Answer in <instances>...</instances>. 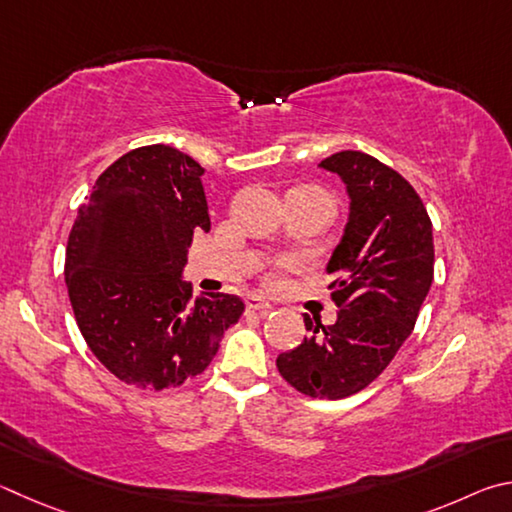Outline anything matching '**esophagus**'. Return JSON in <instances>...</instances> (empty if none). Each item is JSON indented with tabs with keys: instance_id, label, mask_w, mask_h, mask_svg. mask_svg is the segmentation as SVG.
Returning a JSON list of instances; mask_svg holds the SVG:
<instances>
[{
	"instance_id": "obj_1",
	"label": "esophagus",
	"mask_w": 512,
	"mask_h": 512,
	"mask_svg": "<svg viewBox=\"0 0 512 512\" xmlns=\"http://www.w3.org/2000/svg\"><path fill=\"white\" fill-rule=\"evenodd\" d=\"M247 310L249 312H270L272 310V303L263 301L261 297H249L247 299Z\"/></svg>"
}]
</instances>
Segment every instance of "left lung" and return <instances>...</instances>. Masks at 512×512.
Masks as SVG:
<instances>
[{
    "instance_id": "obj_1",
    "label": "left lung",
    "mask_w": 512,
    "mask_h": 512,
    "mask_svg": "<svg viewBox=\"0 0 512 512\" xmlns=\"http://www.w3.org/2000/svg\"><path fill=\"white\" fill-rule=\"evenodd\" d=\"M319 168L348 195V222L326 265L339 312L330 326L303 315L310 335L276 366L306 396L342 400L369 387L414 330L434 281V238L414 186L382 161L342 150Z\"/></svg>"
}]
</instances>
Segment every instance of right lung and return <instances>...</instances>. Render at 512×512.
<instances>
[{
    "label": "right lung",
    "mask_w": 512,
    "mask_h": 512,
    "mask_svg": "<svg viewBox=\"0 0 512 512\" xmlns=\"http://www.w3.org/2000/svg\"><path fill=\"white\" fill-rule=\"evenodd\" d=\"M204 168L182 150L125 152L80 204L65 258L76 324L98 362L137 389L179 387L218 353L245 303L184 281L193 233L209 231Z\"/></svg>",
    "instance_id": "add662e5"
}]
</instances>
